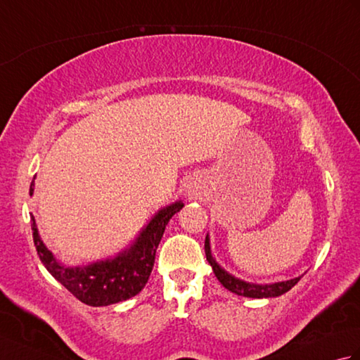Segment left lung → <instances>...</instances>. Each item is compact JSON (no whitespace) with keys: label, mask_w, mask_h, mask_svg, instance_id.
Returning a JSON list of instances; mask_svg holds the SVG:
<instances>
[{"label":"left lung","mask_w":360,"mask_h":360,"mask_svg":"<svg viewBox=\"0 0 360 360\" xmlns=\"http://www.w3.org/2000/svg\"><path fill=\"white\" fill-rule=\"evenodd\" d=\"M204 249H205V257H207V262L210 263L213 272H215L217 278L219 280L221 285H223L226 289L231 290V292H235L243 297H252V298H269V297H278L281 294L288 292V290L295 286L300 277L288 280V281H278V283H272V285H254V283H248L238 280L233 275L229 274L221 267L215 258L210 254V243H209V236H205V243H204Z\"/></svg>","instance_id":"1"}]
</instances>
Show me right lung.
Wrapping results in <instances>:
<instances>
[{
	"instance_id": "add662e5",
	"label": "right lung",
	"mask_w": 360,
	"mask_h": 360,
	"mask_svg": "<svg viewBox=\"0 0 360 360\" xmlns=\"http://www.w3.org/2000/svg\"><path fill=\"white\" fill-rule=\"evenodd\" d=\"M29 193H34V182L30 184ZM182 207L184 204L178 201L159 210L128 250L112 259L85 267H66L58 263L38 235L34 217L30 219V226L37 254L52 277L62 283L82 303L89 307H108L134 297L147 285L165 226Z\"/></svg>"
}]
</instances>
